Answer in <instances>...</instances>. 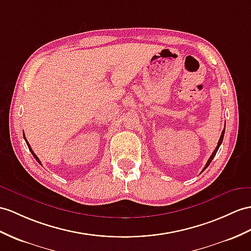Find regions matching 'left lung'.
Instances as JSON below:
<instances>
[{
  "instance_id": "obj_1",
  "label": "left lung",
  "mask_w": 251,
  "mask_h": 251,
  "mask_svg": "<svg viewBox=\"0 0 251 251\" xmlns=\"http://www.w3.org/2000/svg\"><path fill=\"white\" fill-rule=\"evenodd\" d=\"M224 135H225V127H224V130H223V132H222V135H221V138H219V140H218V144H217V147L215 148V150L213 151V153H212V155L210 156V158L209 160H207V162H206V164H205V166H204V168L202 169V172L203 170H205L206 168H207V166H209V165L211 164V162H212V160L214 158V156L216 155V152L218 151V149H219V147H221V145H222V143H223V139H224Z\"/></svg>"
}]
</instances>
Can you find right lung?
<instances>
[{
    "label": "right lung",
    "instance_id": "obj_1",
    "mask_svg": "<svg viewBox=\"0 0 251 251\" xmlns=\"http://www.w3.org/2000/svg\"><path fill=\"white\" fill-rule=\"evenodd\" d=\"M23 137H24V139H25V142H26V145H27V147H28V149H29V151H30V153H32L33 154V156L36 158V161H37L40 165H41V162H40V160H39V158L37 157V155H36L35 153H34V151L32 150V148H30V146H29V144H28V142H27V140H26V138H25V136H24V133H23Z\"/></svg>",
    "mask_w": 251,
    "mask_h": 251
}]
</instances>
